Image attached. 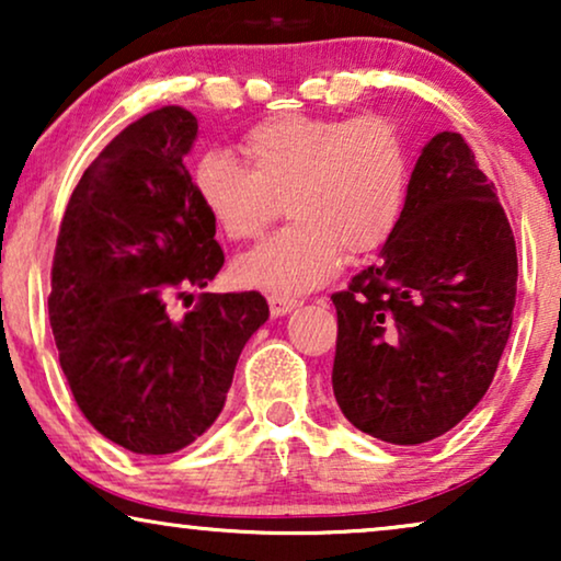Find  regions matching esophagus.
Wrapping results in <instances>:
<instances>
[{
	"label": "esophagus",
	"mask_w": 561,
	"mask_h": 561,
	"mask_svg": "<svg viewBox=\"0 0 561 561\" xmlns=\"http://www.w3.org/2000/svg\"><path fill=\"white\" fill-rule=\"evenodd\" d=\"M267 304H271V313L273 317H286L298 306L296 298H283V296H271L267 298Z\"/></svg>",
	"instance_id": "1"
}]
</instances>
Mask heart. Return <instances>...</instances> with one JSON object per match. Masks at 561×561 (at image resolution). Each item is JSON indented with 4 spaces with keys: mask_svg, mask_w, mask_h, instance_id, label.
Returning <instances> with one entry per match:
<instances>
[{
    "mask_svg": "<svg viewBox=\"0 0 561 561\" xmlns=\"http://www.w3.org/2000/svg\"><path fill=\"white\" fill-rule=\"evenodd\" d=\"M250 168L211 150L196 160L191 188L229 240L257 237L286 196L294 225L234 263L237 283L271 296L324 286L347 255L380 250L401 225L411 191V158L393 122L280 114L244 135Z\"/></svg>",
    "mask_w": 561,
    "mask_h": 561,
    "instance_id": "obj_1",
    "label": "heart"
}]
</instances>
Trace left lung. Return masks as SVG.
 <instances>
[{
	"label": "left lung",
	"instance_id": "8db88e82",
	"mask_svg": "<svg viewBox=\"0 0 561 561\" xmlns=\"http://www.w3.org/2000/svg\"><path fill=\"white\" fill-rule=\"evenodd\" d=\"M516 240L459 133L424 145L378 263L334 294L332 388L380 442H432L488 393L516 306Z\"/></svg>",
	"mask_w": 561,
	"mask_h": 561
}]
</instances>
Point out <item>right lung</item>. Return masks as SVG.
Instances as JSON below:
<instances>
[{
    "label": "right lung",
    "mask_w": 561,
    "mask_h": 561,
    "mask_svg": "<svg viewBox=\"0 0 561 561\" xmlns=\"http://www.w3.org/2000/svg\"><path fill=\"white\" fill-rule=\"evenodd\" d=\"M198 122L163 106L122 129L83 171L60 221L50 327L83 416L135 455H171L225 409L240 352L271 311L257 290L168 298L225 265L183 158Z\"/></svg>",
    "instance_id": "add662e5"
}]
</instances>
